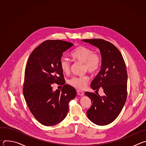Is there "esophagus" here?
<instances>
[{
  "label": "esophagus",
  "mask_w": 146,
  "mask_h": 146,
  "mask_svg": "<svg viewBox=\"0 0 146 146\" xmlns=\"http://www.w3.org/2000/svg\"><path fill=\"white\" fill-rule=\"evenodd\" d=\"M77 93L80 96H83V95H84V92L82 91H80V90H77Z\"/></svg>",
  "instance_id": "34e87169"
}]
</instances>
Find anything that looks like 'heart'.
<instances>
[{"mask_svg":"<svg viewBox=\"0 0 146 146\" xmlns=\"http://www.w3.org/2000/svg\"><path fill=\"white\" fill-rule=\"evenodd\" d=\"M72 56L78 61L84 63V69L91 73L97 72L100 67L102 59L100 55L88 47L80 46L76 48L72 53ZM60 68L65 73H69L70 70V62L65 58H62L59 62ZM89 81L87 75L81 76H73L69 81V84L78 89H84Z\"/></svg>","mask_w":146,"mask_h":146,"instance_id":"b5f03b06","label":"heart"}]
</instances>
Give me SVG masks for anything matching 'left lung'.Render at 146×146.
I'll use <instances>...</instances> for the list:
<instances>
[{"label":"left lung","mask_w":146,"mask_h":146,"mask_svg":"<svg viewBox=\"0 0 146 146\" xmlns=\"http://www.w3.org/2000/svg\"><path fill=\"white\" fill-rule=\"evenodd\" d=\"M82 41L98 47L102 56L100 70L92 80L91 88L103 90L105 95L86 92L92 105L87 110L88 118L98 125H106L114 121L121 113L127 98L128 74L125 64L118 49L100 38Z\"/></svg>","instance_id":"8db88e82"}]
</instances>
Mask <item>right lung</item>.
I'll return each instance as SVG.
<instances>
[{
	"mask_svg": "<svg viewBox=\"0 0 146 146\" xmlns=\"http://www.w3.org/2000/svg\"><path fill=\"white\" fill-rule=\"evenodd\" d=\"M73 46L63 40H46L32 51L28 60L23 94L31 112L44 125L52 126L63 120L69 102L76 96L74 88L65 84L59 65L63 53ZM54 83L64 85L61 91H52Z\"/></svg>",
	"mask_w": 146,
	"mask_h": 146,
	"instance_id": "add662e5",
	"label": "right lung"
}]
</instances>
